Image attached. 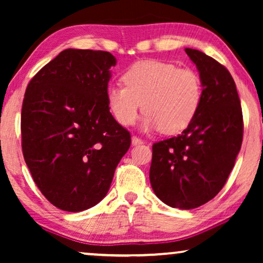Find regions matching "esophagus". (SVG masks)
Returning <instances> with one entry per match:
<instances>
[{"label": "esophagus", "mask_w": 263, "mask_h": 263, "mask_svg": "<svg viewBox=\"0 0 263 263\" xmlns=\"http://www.w3.org/2000/svg\"><path fill=\"white\" fill-rule=\"evenodd\" d=\"M141 143H143V141L140 138H138V136H133L132 138V145L133 146H136V145H141Z\"/></svg>", "instance_id": "34e87169"}]
</instances>
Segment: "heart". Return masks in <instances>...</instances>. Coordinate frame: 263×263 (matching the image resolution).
Returning a JSON list of instances; mask_svg holds the SVG:
<instances>
[{"label":"heart","instance_id":"obj_1","mask_svg":"<svg viewBox=\"0 0 263 263\" xmlns=\"http://www.w3.org/2000/svg\"><path fill=\"white\" fill-rule=\"evenodd\" d=\"M126 86H111L106 98L118 123L130 125L145 111L142 128L176 134L195 118L202 99V81L192 68L157 60L140 61L122 75ZM144 105L142 106V104Z\"/></svg>","mask_w":263,"mask_h":263}]
</instances>
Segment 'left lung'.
<instances>
[{"instance_id":"8db88e82","label":"left lung","mask_w":263,"mask_h":263,"mask_svg":"<svg viewBox=\"0 0 263 263\" xmlns=\"http://www.w3.org/2000/svg\"><path fill=\"white\" fill-rule=\"evenodd\" d=\"M185 52L202 81L201 105L181 135L154 143L149 181L167 206L193 210L226 183L242 146L243 115L230 71L199 50Z\"/></svg>"}]
</instances>
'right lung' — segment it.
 Listing matches in <instances>:
<instances>
[{
	"instance_id": "right-lung-1",
	"label": "right lung",
	"mask_w": 263,
	"mask_h": 263,
	"mask_svg": "<svg viewBox=\"0 0 263 263\" xmlns=\"http://www.w3.org/2000/svg\"><path fill=\"white\" fill-rule=\"evenodd\" d=\"M107 51L67 49L28 84L21 110V145L32 178L53 206L81 212L109 192L130 134L107 104Z\"/></svg>"
}]
</instances>
